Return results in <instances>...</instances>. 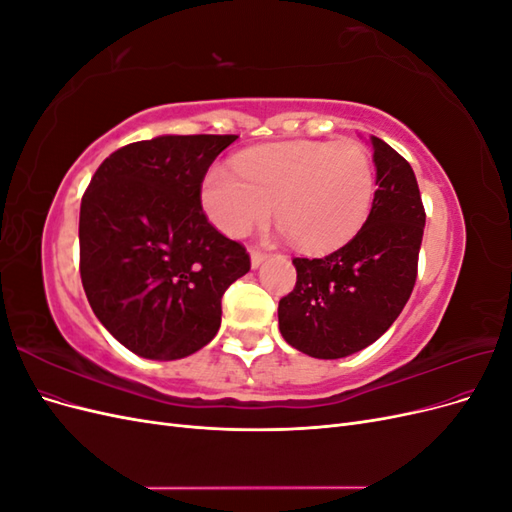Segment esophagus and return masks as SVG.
Wrapping results in <instances>:
<instances>
[{
	"instance_id": "obj_1",
	"label": "esophagus",
	"mask_w": 512,
	"mask_h": 512,
	"mask_svg": "<svg viewBox=\"0 0 512 512\" xmlns=\"http://www.w3.org/2000/svg\"><path fill=\"white\" fill-rule=\"evenodd\" d=\"M267 260V254L260 252V250H252V269H258L262 262Z\"/></svg>"
}]
</instances>
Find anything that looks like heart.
Returning <instances> with one entry per match:
<instances>
[{
  "label": "heart",
  "mask_w": 512,
  "mask_h": 512,
  "mask_svg": "<svg viewBox=\"0 0 512 512\" xmlns=\"http://www.w3.org/2000/svg\"><path fill=\"white\" fill-rule=\"evenodd\" d=\"M235 170L215 166L203 181L209 220L243 237L275 218L303 252L339 250L367 222L376 196V166L354 141H297L241 153Z\"/></svg>",
  "instance_id": "b5f03b06"
}]
</instances>
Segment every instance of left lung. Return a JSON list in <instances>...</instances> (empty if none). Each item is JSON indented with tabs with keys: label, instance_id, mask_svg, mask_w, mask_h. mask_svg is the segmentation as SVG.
<instances>
[{
	"label": "left lung",
	"instance_id": "8db88e82",
	"mask_svg": "<svg viewBox=\"0 0 512 512\" xmlns=\"http://www.w3.org/2000/svg\"><path fill=\"white\" fill-rule=\"evenodd\" d=\"M376 164L374 207L363 228L324 258H292L294 290L277 318L286 342L314 359H342L386 333L408 303L425 209L412 166L369 136Z\"/></svg>",
	"mask_w": 512,
	"mask_h": 512
}]
</instances>
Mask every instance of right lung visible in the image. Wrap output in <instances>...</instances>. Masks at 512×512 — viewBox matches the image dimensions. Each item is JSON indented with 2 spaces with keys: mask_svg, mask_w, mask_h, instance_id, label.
Returning <instances> with one entry per match:
<instances>
[{
  "mask_svg": "<svg viewBox=\"0 0 512 512\" xmlns=\"http://www.w3.org/2000/svg\"><path fill=\"white\" fill-rule=\"evenodd\" d=\"M235 134L156 136L108 156L81 200V280L98 320L143 359L175 361L207 346L226 288L250 254L200 205L209 166Z\"/></svg>",
  "mask_w": 512,
  "mask_h": 512,
  "instance_id": "1",
  "label": "right lung"
}]
</instances>
